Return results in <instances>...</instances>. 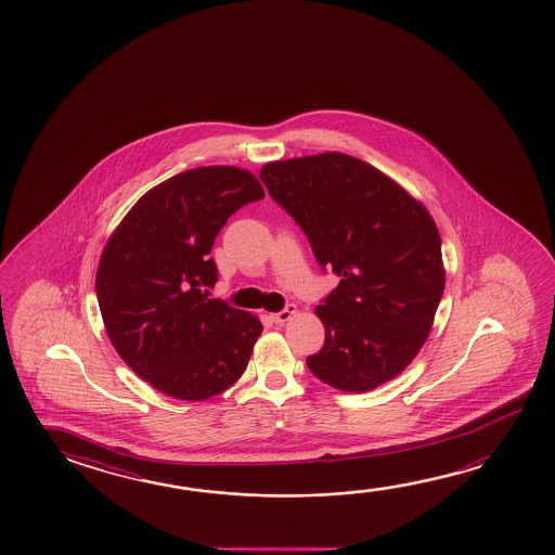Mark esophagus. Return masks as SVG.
Instances as JSON below:
<instances>
[{
	"label": "esophagus",
	"mask_w": 555,
	"mask_h": 555,
	"mask_svg": "<svg viewBox=\"0 0 555 555\" xmlns=\"http://www.w3.org/2000/svg\"><path fill=\"white\" fill-rule=\"evenodd\" d=\"M296 311H298L296 306H294V304H288V306L282 309V311H279V313H273L271 319H273L274 323H286V321H288Z\"/></svg>",
	"instance_id": "obj_1"
}]
</instances>
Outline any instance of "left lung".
<instances>
[{
  "mask_svg": "<svg viewBox=\"0 0 555 555\" xmlns=\"http://www.w3.org/2000/svg\"><path fill=\"white\" fill-rule=\"evenodd\" d=\"M261 180L340 282L315 308L325 345L306 364L338 391H372L418 354L446 288L441 237L426 207L354 156L264 164Z\"/></svg>",
  "mask_w": 555,
  "mask_h": 555,
  "instance_id": "8db88e82",
  "label": "left lung"
}]
</instances>
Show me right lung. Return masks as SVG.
Masks as SVG:
<instances>
[{
	"mask_svg": "<svg viewBox=\"0 0 555 555\" xmlns=\"http://www.w3.org/2000/svg\"><path fill=\"white\" fill-rule=\"evenodd\" d=\"M254 173L201 166L146 191L112 232L96 271L109 343L156 391L205 400L246 372L257 315L210 300L219 281L209 254L227 220L263 199Z\"/></svg>",
	"mask_w": 555,
	"mask_h": 555,
	"instance_id": "add662e5",
	"label": "right lung"
}]
</instances>
